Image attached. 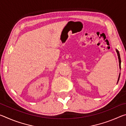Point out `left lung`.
I'll return each instance as SVG.
<instances>
[{"instance_id": "left-lung-1", "label": "left lung", "mask_w": 126, "mask_h": 126, "mask_svg": "<svg viewBox=\"0 0 126 126\" xmlns=\"http://www.w3.org/2000/svg\"><path fill=\"white\" fill-rule=\"evenodd\" d=\"M116 52L117 53V54H118V59H119V68H121V58H120V55H119V52L117 50H116ZM119 77H120V74H119V78H118V82L119 79Z\"/></svg>"}]
</instances>
